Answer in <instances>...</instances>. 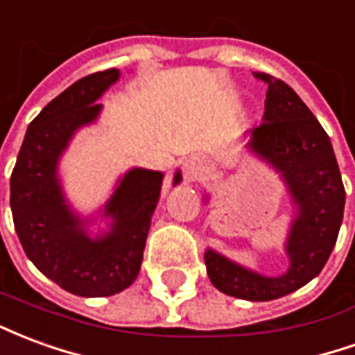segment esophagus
I'll return each mask as SVG.
<instances>
[{
  "instance_id": "1",
  "label": "esophagus",
  "mask_w": 355,
  "mask_h": 355,
  "mask_svg": "<svg viewBox=\"0 0 355 355\" xmlns=\"http://www.w3.org/2000/svg\"><path fill=\"white\" fill-rule=\"evenodd\" d=\"M203 171H205V163H203V159H200V157H196V155L188 157L184 162L186 180H198V178L203 175Z\"/></svg>"
}]
</instances>
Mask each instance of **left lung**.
I'll return each mask as SVG.
<instances>
[{
	"label": "left lung",
	"mask_w": 355,
	"mask_h": 355,
	"mask_svg": "<svg viewBox=\"0 0 355 355\" xmlns=\"http://www.w3.org/2000/svg\"><path fill=\"white\" fill-rule=\"evenodd\" d=\"M253 76L268 91L264 121L251 131L249 148L282 173L298 207L287 239L291 266L287 274L266 277L215 251L205 253V266L218 291L261 302L285 297L320 274L336 243L346 192L327 132L300 96L270 73Z\"/></svg>",
	"instance_id": "left-lung-1"
}]
</instances>
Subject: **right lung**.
<instances>
[{
	"label": "right lung",
	"instance_id": "1",
	"mask_svg": "<svg viewBox=\"0 0 355 355\" xmlns=\"http://www.w3.org/2000/svg\"><path fill=\"white\" fill-rule=\"evenodd\" d=\"M117 78L116 68L91 73L53 98L28 127L11 175L12 223L24 253L40 272L80 297H110L137 279L163 182L157 171H129L104 207L114 218L112 232L98 239L89 238L64 203L58 157L76 129L96 119V98Z\"/></svg>",
	"mask_w": 355,
	"mask_h": 355
}]
</instances>
